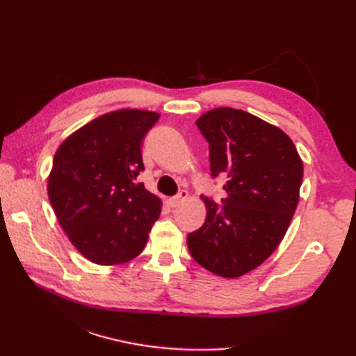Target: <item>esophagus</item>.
<instances>
[{
  "label": "esophagus",
  "mask_w": 356,
  "mask_h": 356,
  "mask_svg": "<svg viewBox=\"0 0 356 356\" xmlns=\"http://www.w3.org/2000/svg\"><path fill=\"white\" fill-rule=\"evenodd\" d=\"M186 199H188V193H186V191H182L179 195H176V197H171V199H168L166 202H168V207H170V208H176V207H179V205H182V203H184Z\"/></svg>",
  "instance_id": "obj_1"
}]
</instances>
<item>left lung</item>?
Wrapping results in <instances>:
<instances>
[{"instance_id":"8db88e82","label":"left lung","mask_w":356,"mask_h":356,"mask_svg":"<svg viewBox=\"0 0 356 356\" xmlns=\"http://www.w3.org/2000/svg\"><path fill=\"white\" fill-rule=\"evenodd\" d=\"M195 124L209 143L211 176L228 180L223 207L203 197L205 223L188 234V249L213 274L237 278L283 240L298 205L303 162L289 136L248 111L213 108Z\"/></svg>"}]
</instances>
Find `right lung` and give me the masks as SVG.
<instances>
[{"instance_id": "add662e5", "label": "right lung", "mask_w": 356, "mask_h": 356, "mask_svg": "<svg viewBox=\"0 0 356 356\" xmlns=\"http://www.w3.org/2000/svg\"><path fill=\"white\" fill-rule=\"evenodd\" d=\"M159 113L124 108L72 133L53 157L49 200L72 245L102 266L138 257L162 202L134 184L143 170L142 140Z\"/></svg>"}]
</instances>
